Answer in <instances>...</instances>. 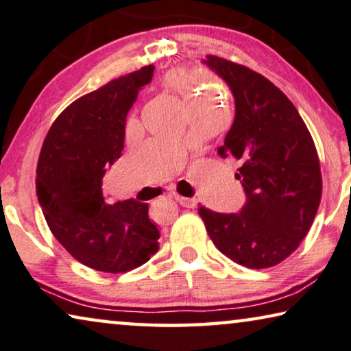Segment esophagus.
Returning <instances> with one entry per match:
<instances>
[{
  "label": "esophagus",
  "instance_id": "esophagus-1",
  "mask_svg": "<svg viewBox=\"0 0 351 351\" xmlns=\"http://www.w3.org/2000/svg\"><path fill=\"white\" fill-rule=\"evenodd\" d=\"M176 201L180 204L182 207H186V208H194L196 207V199H191V197H183V196H176Z\"/></svg>",
  "mask_w": 351,
  "mask_h": 351
}]
</instances>
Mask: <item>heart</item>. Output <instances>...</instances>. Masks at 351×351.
I'll use <instances>...</instances> for the list:
<instances>
[{"label":"heart","mask_w":351,"mask_h":351,"mask_svg":"<svg viewBox=\"0 0 351 351\" xmlns=\"http://www.w3.org/2000/svg\"><path fill=\"white\" fill-rule=\"evenodd\" d=\"M166 84L182 94L183 100L188 105V110H191V108L207 110V108L218 104L217 93L219 88L207 83L206 80L199 77L197 72H191L186 69H174L166 75Z\"/></svg>","instance_id":"1"}]
</instances>
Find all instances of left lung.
<instances>
[{
  "instance_id": "8db88e82",
  "label": "left lung",
  "mask_w": 351,
  "mask_h": 351,
  "mask_svg": "<svg viewBox=\"0 0 351 351\" xmlns=\"http://www.w3.org/2000/svg\"><path fill=\"white\" fill-rule=\"evenodd\" d=\"M234 94L235 121L221 157L239 163L247 202L241 212L199 217L215 246L247 268H269L285 261L309 232L322 199V172L314 139L295 105L263 75L241 64L208 55Z\"/></svg>"
}]
</instances>
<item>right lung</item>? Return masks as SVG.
<instances>
[{
    "instance_id": "obj_1",
    "label": "right lung",
    "mask_w": 351,
    "mask_h": 351,
    "mask_svg": "<svg viewBox=\"0 0 351 351\" xmlns=\"http://www.w3.org/2000/svg\"><path fill=\"white\" fill-rule=\"evenodd\" d=\"M154 70L144 66L70 104L39 155L36 191L48 228L70 256L97 271L127 273L158 251L147 204L110 206L101 194L106 168L122 154L127 112Z\"/></svg>"
}]
</instances>
